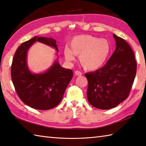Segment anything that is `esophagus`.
Segmentation results:
<instances>
[{
	"label": "esophagus",
	"mask_w": 146,
	"mask_h": 146,
	"mask_svg": "<svg viewBox=\"0 0 146 146\" xmlns=\"http://www.w3.org/2000/svg\"><path fill=\"white\" fill-rule=\"evenodd\" d=\"M75 75L76 76H81L82 75V73L81 72V71H75Z\"/></svg>",
	"instance_id": "34e87169"
}]
</instances>
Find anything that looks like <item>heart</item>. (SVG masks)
Wrapping results in <instances>:
<instances>
[{
	"instance_id": "obj_1",
	"label": "heart",
	"mask_w": 146,
	"mask_h": 146,
	"mask_svg": "<svg viewBox=\"0 0 146 146\" xmlns=\"http://www.w3.org/2000/svg\"><path fill=\"white\" fill-rule=\"evenodd\" d=\"M70 48L66 47L64 55L68 61H75L79 56L82 66L87 70H96L106 61L111 52V45L106 39H100L90 35L76 36L71 40Z\"/></svg>"
}]
</instances>
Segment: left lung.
<instances>
[{"label":"left lung","instance_id":"left-lung-1","mask_svg":"<svg viewBox=\"0 0 146 146\" xmlns=\"http://www.w3.org/2000/svg\"><path fill=\"white\" fill-rule=\"evenodd\" d=\"M115 52L106 64L85 73L88 80L87 99L98 109L109 110L125 101L132 88L137 71V62L132 48L121 37L113 34Z\"/></svg>","mask_w":146,"mask_h":146}]
</instances>
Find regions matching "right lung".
<instances>
[{"label":"right lung","mask_w":146,"mask_h":146,"mask_svg":"<svg viewBox=\"0 0 146 146\" xmlns=\"http://www.w3.org/2000/svg\"><path fill=\"white\" fill-rule=\"evenodd\" d=\"M35 42L49 45L58 51L56 41L52 38L34 36L22 43L13 59L11 78L17 94L25 104L35 110H50L61 102L73 77V71L61 67L56 60L45 72L31 73L27 66V52Z\"/></svg>","instance_id":"add662e5"}]
</instances>
